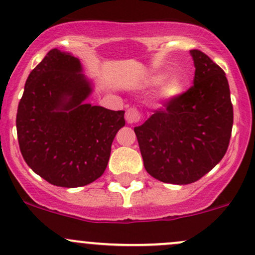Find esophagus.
Segmentation results:
<instances>
[{"instance_id": "1", "label": "esophagus", "mask_w": 255, "mask_h": 255, "mask_svg": "<svg viewBox=\"0 0 255 255\" xmlns=\"http://www.w3.org/2000/svg\"><path fill=\"white\" fill-rule=\"evenodd\" d=\"M140 120H141V115L136 108H129L127 111H126V121H127V123H129V125L138 123Z\"/></svg>"}]
</instances>
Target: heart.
<instances>
[{
    "instance_id": "b5f03b06",
    "label": "heart",
    "mask_w": 255,
    "mask_h": 255,
    "mask_svg": "<svg viewBox=\"0 0 255 255\" xmlns=\"http://www.w3.org/2000/svg\"><path fill=\"white\" fill-rule=\"evenodd\" d=\"M158 80H159V77L156 78V82H157ZM180 89H181L180 81H179L177 77H172V78H169L166 83H164L163 89H162V94H163V97L169 98V97L175 96V94H178L179 92H180Z\"/></svg>"
}]
</instances>
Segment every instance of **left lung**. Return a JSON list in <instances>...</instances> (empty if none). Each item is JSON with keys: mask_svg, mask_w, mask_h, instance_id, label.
Segmentation results:
<instances>
[{"mask_svg": "<svg viewBox=\"0 0 255 255\" xmlns=\"http://www.w3.org/2000/svg\"><path fill=\"white\" fill-rule=\"evenodd\" d=\"M190 53L196 68L194 86L169 98L134 128L146 172L177 185L195 183L222 161L234 123L224 70L201 50Z\"/></svg>", "mask_w": 255, "mask_h": 255, "instance_id": "left-lung-1", "label": "left lung"}]
</instances>
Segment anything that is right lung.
<instances>
[{
  "mask_svg": "<svg viewBox=\"0 0 255 255\" xmlns=\"http://www.w3.org/2000/svg\"><path fill=\"white\" fill-rule=\"evenodd\" d=\"M77 58L54 48L30 72L16 113L27 166L52 185L78 187L106 169L125 111L86 104L91 83Z\"/></svg>",
  "mask_w": 255,
  "mask_h": 255,
  "instance_id": "add662e5",
  "label": "right lung"
}]
</instances>
